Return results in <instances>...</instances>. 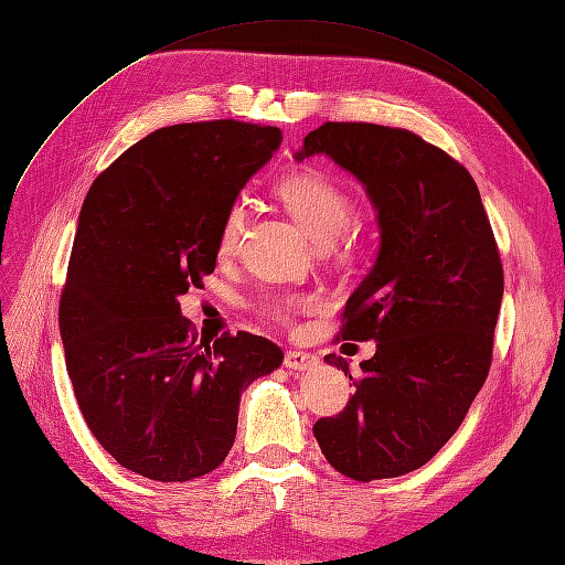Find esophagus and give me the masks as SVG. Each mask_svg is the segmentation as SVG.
I'll list each match as a JSON object with an SVG mask.
<instances>
[{
    "label": "esophagus",
    "instance_id": "esophagus-1",
    "mask_svg": "<svg viewBox=\"0 0 565 565\" xmlns=\"http://www.w3.org/2000/svg\"><path fill=\"white\" fill-rule=\"evenodd\" d=\"M320 364V359L310 354V352H301V350H289L285 354V366L289 371H310Z\"/></svg>",
    "mask_w": 565,
    "mask_h": 565
}]
</instances>
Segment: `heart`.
<instances>
[{"mask_svg": "<svg viewBox=\"0 0 565 565\" xmlns=\"http://www.w3.org/2000/svg\"><path fill=\"white\" fill-rule=\"evenodd\" d=\"M278 196L287 211L299 220L301 227L320 243L331 241L333 236L348 238L350 234V215H352V196L350 192L333 180L329 173L303 167L287 173L276 185ZM245 211L241 204L230 206L224 213L220 236H217V255L230 257L238 238L243 234ZM308 303L301 295H276L262 303V312L266 318L280 324H289L291 318Z\"/></svg>", "mask_w": 565, "mask_h": 565, "instance_id": "heart-1", "label": "heart"}]
</instances>
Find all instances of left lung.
I'll return each instance as SVG.
<instances>
[{
    "label": "left lung",
    "mask_w": 565,
    "mask_h": 565,
    "mask_svg": "<svg viewBox=\"0 0 565 565\" xmlns=\"http://www.w3.org/2000/svg\"><path fill=\"white\" fill-rule=\"evenodd\" d=\"M327 154L366 188L380 250L343 312V341H373L345 411L315 422L327 461L371 482L417 470L455 436L491 366L503 266L472 175L417 134L324 122L297 160ZM327 364L350 373L343 356Z\"/></svg>",
    "instance_id": "8db88e82"
}]
</instances>
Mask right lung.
<instances>
[{
	"label": "right lung",
	"instance_id": "add662e5",
	"mask_svg": "<svg viewBox=\"0 0 565 565\" xmlns=\"http://www.w3.org/2000/svg\"><path fill=\"white\" fill-rule=\"evenodd\" d=\"M282 143L236 120L162 127L89 188L60 299V333L87 428L122 468L157 482L215 470L241 394L282 364L262 335L196 341L178 297L213 274L224 213Z\"/></svg>",
	"mask_w": 565,
	"mask_h": 565
}]
</instances>
